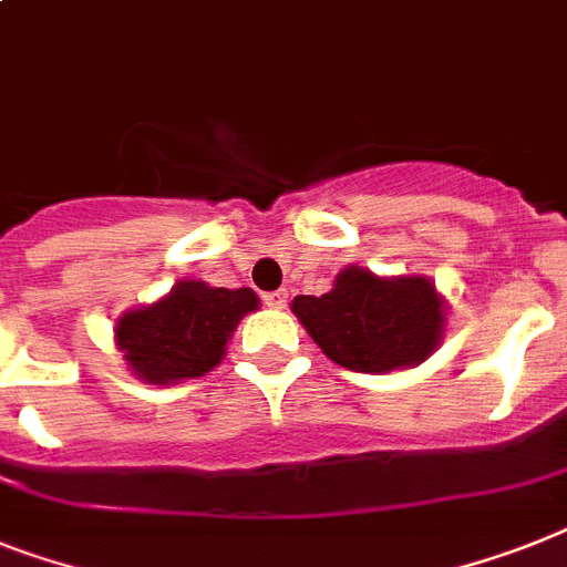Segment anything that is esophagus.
Masks as SVG:
<instances>
[{"mask_svg": "<svg viewBox=\"0 0 567 567\" xmlns=\"http://www.w3.org/2000/svg\"><path fill=\"white\" fill-rule=\"evenodd\" d=\"M289 301V292L287 289H275V292H266L264 295V303L266 307H272V310H284Z\"/></svg>", "mask_w": 567, "mask_h": 567, "instance_id": "1", "label": "esophagus"}]
</instances>
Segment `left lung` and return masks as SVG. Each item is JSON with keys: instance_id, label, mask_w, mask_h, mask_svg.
Listing matches in <instances>:
<instances>
[{"instance_id": "obj_1", "label": "left lung", "mask_w": 567, "mask_h": 567, "mask_svg": "<svg viewBox=\"0 0 567 567\" xmlns=\"http://www.w3.org/2000/svg\"><path fill=\"white\" fill-rule=\"evenodd\" d=\"M292 312L318 348L357 373L414 368L432 357L446 330V303L423 275L377 278L348 266L321 298L298 295Z\"/></svg>"}]
</instances>
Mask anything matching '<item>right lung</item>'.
Here are the masks:
<instances>
[{"mask_svg": "<svg viewBox=\"0 0 567 567\" xmlns=\"http://www.w3.org/2000/svg\"><path fill=\"white\" fill-rule=\"evenodd\" d=\"M249 287H208L182 280L162 301L130 310L115 324V344L130 371L153 385L205 377L226 357L240 318L257 310Z\"/></svg>", "mask_w": 567, "mask_h": 567, "instance_id": "right-lung-1", "label": "right lung"}]
</instances>
